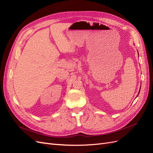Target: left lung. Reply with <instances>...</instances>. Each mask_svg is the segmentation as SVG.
<instances>
[{
  "label": "left lung",
  "instance_id": "obj_1",
  "mask_svg": "<svg viewBox=\"0 0 153 153\" xmlns=\"http://www.w3.org/2000/svg\"><path fill=\"white\" fill-rule=\"evenodd\" d=\"M139 92H140V91H139Z\"/></svg>",
  "mask_w": 153,
  "mask_h": 153
}]
</instances>
